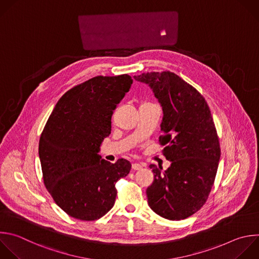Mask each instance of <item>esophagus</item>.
<instances>
[{
  "mask_svg": "<svg viewBox=\"0 0 259 259\" xmlns=\"http://www.w3.org/2000/svg\"><path fill=\"white\" fill-rule=\"evenodd\" d=\"M142 168V165L140 163H132V169L134 170H138V169H141Z\"/></svg>",
  "mask_w": 259,
  "mask_h": 259,
  "instance_id": "obj_1",
  "label": "esophagus"
}]
</instances>
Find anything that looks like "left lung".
Wrapping results in <instances>:
<instances>
[{"label": "left lung", "mask_w": 259, "mask_h": 259, "mask_svg": "<svg viewBox=\"0 0 259 259\" xmlns=\"http://www.w3.org/2000/svg\"><path fill=\"white\" fill-rule=\"evenodd\" d=\"M134 79L148 84L162 107L158 140L171 162L163 174L149 165L154 178L146 189L148 205L161 218L187 219L206 202L221 156L209 107L196 89L173 72H147Z\"/></svg>", "instance_id": "8db88e82"}]
</instances>
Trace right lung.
I'll return each instance as SVG.
<instances>
[{
  "instance_id": "add662e5",
  "label": "right lung",
  "mask_w": 259,
  "mask_h": 259,
  "mask_svg": "<svg viewBox=\"0 0 259 259\" xmlns=\"http://www.w3.org/2000/svg\"><path fill=\"white\" fill-rule=\"evenodd\" d=\"M128 74L97 76L68 91L57 103L41 132L38 153L42 179L54 201L70 217L96 221L115 204L116 183L131 163L99 155L111 134L112 115L129 92Z\"/></svg>"
}]
</instances>
